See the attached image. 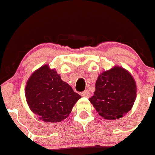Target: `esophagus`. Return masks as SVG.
Returning <instances> with one entry per match:
<instances>
[{
	"mask_svg": "<svg viewBox=\"0 0 155 155\" xmlns=\"http://www.w3.org/2000/svg\"><path fill=\"white\" fill-rule=\"evenodd\" d=\"M81 96H84V97L89 98V97H90V91H89L88 90H84V92H82V93H81Z\"/></svg>",
	"mask_w": 155,
	"mask_h": 155,
	"instance_id": "34e87169",
	"label": "esophagus"
}]
</instances>
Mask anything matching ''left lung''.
Returning a JSON list of instances; mask_svg holds the SVG:
<instances>
[{"label":"left lung","mask_w":155,"mask_h":155,"mask_svg":"<svg viewBox=\"0 0 155 155\" xmlns=\"http://www.w3.org/2000/svg\"><path fill=\"white\" fill-rule=\"evenodd\" d=\"M136 96L133 78L127 70L116 66L99 74L94 96L89 100L99 115L107 120H115L131 109Z\"/></svg>","instance_id":"left-lung-1"}]
</instances>
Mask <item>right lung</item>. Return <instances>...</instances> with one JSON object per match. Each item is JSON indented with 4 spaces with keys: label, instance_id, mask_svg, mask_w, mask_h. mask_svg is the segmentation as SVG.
I'll return each mask as SVG.
<instances>
[{
    "label": "right lung",
    "instance_id": "add662e5",
    "mask_svg": "<svg viewBox=\"0 0 155 155\" xmlns=\"http://www.w3.org/2000/svg\"><path fill=\"white\" fill-rule=\"evenodd\" d=\"M26 101L32 111L45 122H60L81 98L47 65L31 75L25 87Z\"/></svg>",
    "mask_w": 155,
    "mask_h": 155
}]
</instances>
